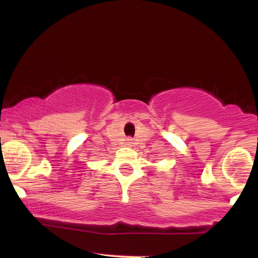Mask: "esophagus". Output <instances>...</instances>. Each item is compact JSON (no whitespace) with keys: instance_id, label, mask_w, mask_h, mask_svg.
Returning a JSON list of instances; mask_svg holds the SVG:
<instances>
[{"instance_id":"1","label":"esophagus","mask_w":258,"mask_h":258,"mask_svg":"<svg viewBox=\"0 0 258 258\" xmlns=\"http://www.w3.org/2000/svg\"><path fill=\"white\" fill-rule=\"evenodd\" d=\"M126 146L127 147H131L132 146V139H127V141H126Z\"/></svg>"}]
</instances>
